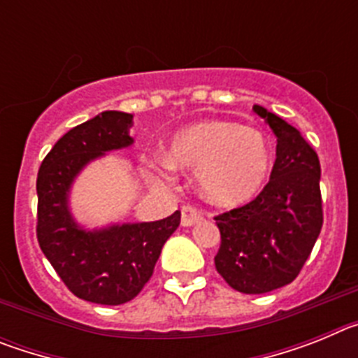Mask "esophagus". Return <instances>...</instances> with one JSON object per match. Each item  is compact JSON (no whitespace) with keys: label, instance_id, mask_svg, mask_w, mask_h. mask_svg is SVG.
Listing matches in <instances>:
<instances>
[{"label":"esophagus","instance_id":"esophagus-1","mask_svg":"<svg viewBox=\"0 0 358 358\" xmlns=\"http://www.w3.org/2000/svg\"><path fill=\"white\" fill-rule=\"evenodd\" d=\"M199 220H202V211L194 206H182L181 210V224L182 226H194Z\"/></svg>","mask_w":358,"mask_h":358}]
</instances>
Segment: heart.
I'll list each match as a JSON object with an SVG mask.
<instances>
[{
	"label": "heart",
	"mask_w": 358,
	"mask_h": 358,
	"mask_svg": "<svg viewBox=\"0 0 358 358\" xmlns=\"http://www.w3.org/2000/svg\"><path fill=\"white\" fill-rule=\"evenodd\" d=\"M164 156L172 169L197 170L201 194L218 206H238L255 199L274 169V147L267 132L224 118L179 129Z\"/></svg>",
	"instance_id": "heart-1"
}]
</instances>
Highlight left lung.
Segmentation results:
<instances>
[{"mask_svg": "<svg viewBox=\"0 0 358 358\" xmlns=\"http://www.w3.org/2000/svg\"><path fill=\"white\" fill-rule=\"evenodd\" d=\"M252 110L276 134V161L258 197L215 217V267L238 292L265 294L296 280L321 233V164L296 127L262 106Z\"/></svg>", "mask_w": 358, "mask_h": 358, "instance_id": "obj_1", "label": "left lung"}]
</instances>
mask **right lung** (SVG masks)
Listing matches in <instances>:
<instances>
[{
  "label": "right lung",
  "mask_w": 358,
  "mask_h": 358,
  "mask_svg": "<svg viewBox=\"0 0 358 358\" xmlns=\"http://www.w3.org/2000/svg\"><path fill=\"white\" fill-rule=\"evenodd\" d=\"M132 115L103 110L53 145L37 173V240L73 294L98 305H123L150 280L181 211L156 222L115 224L87 231L69 213L68 194L85 164L132 145Z\"/></svg>",
  "instance_id": "right-lung-1"
}]
</instances>
